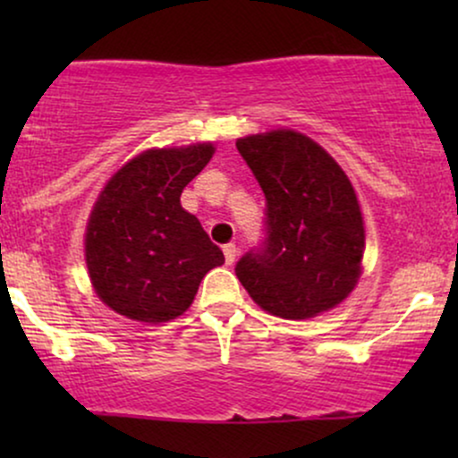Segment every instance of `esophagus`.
<instances>
[{"instance_id":"obj_1","label":"esophagus","mask_w":458,"mask_h":458,"mask_svg":"<svg viewBox=\"0 0 458 458\" xmlns=\"http://www.w3.org/2000/svg\"><path fill=\"white\" fill-rule=\"evenodd\" d=\"M236 256H239V247H236L234 243L224 245V259H225V265H234Z\"/></svg>"}]
</instances>
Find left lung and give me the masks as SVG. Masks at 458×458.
Wrapping results in <instances>:
<instances>
[{
	"instance_id": "left-lung-1",
	"label": "left lung",
	"mask_w": 458,
	"mask_h": 458,
	"mask_svg": "<svg viewBox=\"0 0 458 458\" xmlns=\"http://www.w3.org/2000/svg\"><path fill=\"white\" fill-rule=\"evenodd\" d=\"M267 198V243L236 265L254 303L306 320L338 308L360 282L366 230L353 182L323 146L293 129L236 140Z\"/></svg>"
}]
</instances>
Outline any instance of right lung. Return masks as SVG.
Instances as JSON below:
<instances>
[{
    "label": "right lung",
    "instance_id": "obj_1",
    "mask_svg": "<svg viewBox=\"0 0 458 458\" xmlns=\"http://www.w3.org/2000/svg\"><path fill=\"white\" fill-rule=\"evenodd\" d=\"M213 141L148 148L109 176L88 215L92 291L115 314L159 325L185 314L202 277L224 265L181 193L213 159Z\"/></svg>",
    "mask_w": 458,
    "mask_h": 458
}]
</instances>
